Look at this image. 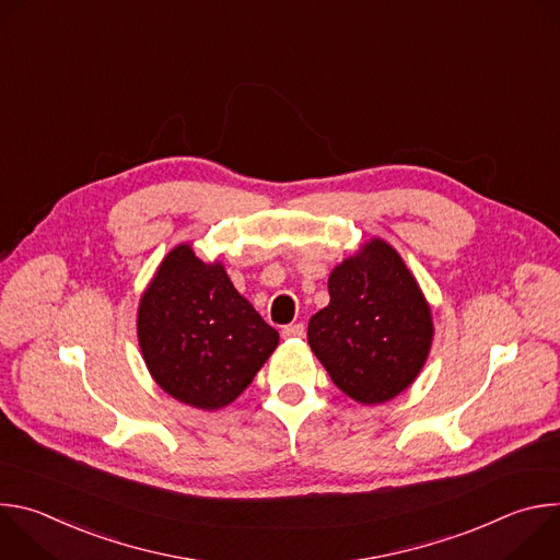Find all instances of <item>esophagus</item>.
Returning a JSON list of instances; mask_svg holds the SVG:
<instances>
[{"mask_svg":"<svg viewBox=\"0 0 560 560\" xmlns=\"http://www.w3.org/2000/svg\"><path fill=\"white\" fill-rule=\"evenodd\" d=\"M281 335H283V339H303L305 328H303V324H290L281 330Z\"/></svg>","mask_w":560,"mask_h":560,"instance_id":"esophagus-1","label":"esophagus"}]
</instances>
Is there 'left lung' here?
Listing matches in <instances>:
<instances>
[{
  "label": "left lung",
  "mask_w": 560,
  "mask_h": 560,
  "mask_svg": "<svg viewBox=\"0 0 560 560\" xmlns=\"http://www.w3.org/2000/svg\"><path fill=\"white\" fill-rule=\"evenodd\" d=\"M330 303L307 324V343L357 404H385L415 383L430 354V305L398 255L372 238L339 264Z\"/></svg>",
  "instance_id": "obj_1"
}]
</instances>
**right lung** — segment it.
I'll use <instances>...</instances> for the list:
<instances>
[{"label": "right lung", "mask_w": 560, "mask_h": 560, "mask_svg": "<svg viewBox=\"0 0 560 560\" xmlns=\"http://www.w3.org/2000/svg\"><path fill=\"white\" fill-rule=\"evenodd\" d=\"M137 337L156 385L199 410L232 404L279 346L225 268L188 244L166 255L141 294Z\"/></svg>", "instance_id": "obj_1"}]
</instances>
